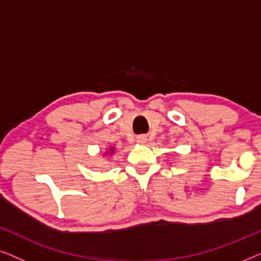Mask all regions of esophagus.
Masks as SVG:
<instances>
[{
  "mask_svg": "<svg viewBox=\"0 0 261 261\" xmlns=\"http://www.w3.org/2000/svg\"><path fill=\"white\" fill-rule=\"evenodd\" d=\"M146 140H147V139H146V137H144V135H140V137H138V142H146Z\"/></svg>",
  "mask_w": 261,
  "mask_h": 261,
  "instance_id": "esophagus-1",
  "label": "esophagus"
}]
</instances>
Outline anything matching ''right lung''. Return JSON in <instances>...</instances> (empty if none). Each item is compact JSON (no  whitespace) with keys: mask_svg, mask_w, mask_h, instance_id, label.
Here are the masks:
<instances>
[{"mask_svg":"<svg viewBox=\"0 0 261 261\" xmlns=\"http://www.w3.org/2000/svg\"><path fill=\"white\" fill-rule=\"evenodd\" d=\"M110 151H113V149H110Z\"/></svg>","mask_w":261,"mask_h":261,"instance_id":"1","label":"right lung"}]
</instances>
